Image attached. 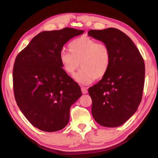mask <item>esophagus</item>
I'll list each match as a JSON object with an SVG mask.
<instances>
[{"mask_svg":"<svg viewBox=\"0 0 158 158\" xmlns=\"http://www.w3.org/2000/svg\"><path fill=\"white\" fill-rule=\"evenodd\" d=\"M81 91H82L83 94H86V93H88V90H87L86 88L81 87Z\"/></svg>","mask_w":158,"mask_h":158,"instance_id":"obj_1","label":"esophagus"}]
</instances>
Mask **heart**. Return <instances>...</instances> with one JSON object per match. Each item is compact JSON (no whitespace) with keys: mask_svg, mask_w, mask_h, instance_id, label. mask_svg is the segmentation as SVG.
<instances>
[{"mask_svg":"<svg viewBox=\"0 0 158 158\" xmlns=\"http://www.w3.org/2000/svg\"><path fill=\"white\" fill-rule=\"evenodd\" d=\"M68 49L69 52L60 54L61 66L68 75L73 76L80 63L81 69L74 75V79L79 84H90L95 79L103 78L108 73L111 54L106 44L82 36L72 41Z\"/></svg>","mask_w":158,"mask_h":158,"instance_id":"heart-1","label":"heart"}]
</instances>
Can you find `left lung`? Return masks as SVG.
Listing matches in <instances>:
<instances>
[{"label":"left lung","instance_id":"obj_1","mask_svg":"<svg viewBox=\"0 0 158 158\" xmlns=\"http://www.w3.org/2000/svg\"><path fill=\"white\" fill-rule=\"evenodd\" d=\"M88 34L107 45L111 54L108 73L89 89L92 115L102 126L118 127L135 113L141 101L144 61L132 40L118 29L90 30Z\"/></svg>","mask_w":158,"mask_h":158}]
</instances>
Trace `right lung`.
<instances>
[{
	"label": "right lung",
	"mask_w": 158,
	"mask_h": 158,
	"mask_svg": "<svg viewBox=\"0 0 158 158\" xmlns=\"http://www.w3.org/2000/svg\"><path fill=\"white\" fill-rule=\"evenodd\" d=\"M84 32L72 28L41 32L16 58V102L28 121L40 130L65 127L71 106L82 95L79 84L63 71L60 54L67 42Z\"/></svg>",
	"instance_id": "add662e5"
}]
</instances>
